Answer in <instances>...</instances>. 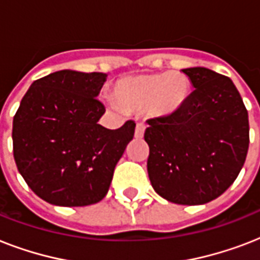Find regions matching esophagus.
Returning a JSON list of instances; mask_svg holds the SVG:
<instances>
[{
	"instance_id": "34e87169",
	"label": "esophagus",
	"mask_w": 260,
	"mask_h": 260,
	"mask_svg": "<svg viewBox=\"0 0 260 260\" xmlns=\"http://www.w3.org/2000/svg\"><path fill=\"white\" fill-rule=\"evenodd\" d=\"M144 131H146V125L143 122H139L136 125V129H135V138L136 139H143L144 136Z\"/></svg>"
}]
</instances>
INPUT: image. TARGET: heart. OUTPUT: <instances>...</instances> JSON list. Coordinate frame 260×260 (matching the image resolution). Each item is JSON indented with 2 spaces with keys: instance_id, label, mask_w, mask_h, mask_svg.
<instances>
[{
  "instance_id": "1",
  "label": "heart",
  "mask_w": 260,
  "mask_h": 260,
  "mask_svg": "<svg viewBox=\"0 0 260 260\" xmlns=\"http://www.w3.org/2000/svg\"><path fill=\"white\" fill-rule=\"evenodd\" d=\"M113 95L124 109H143L151 105L155 116L167 117L186 105L190 81L178 71L125 77L114 83Z\"/></svg>"
}]
</instances>
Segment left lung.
Segmentation results:
<instances>
[{
  "label": "left lung",
  "mask_w": 260,
  "mask_h": 260,
  "mask_svg": "<svg viewBox=\"0 0 260 260\" xmlns=\"http://www.w3.org/2000/svg\"><path fill=\"white\" fill-rule=\"evenodd\" d=\"M194 90L178 113L148 120L151 185L167 201L202 205L238 178L250 144L248 112L228 77L183 69Z\"/></svg>",
  "instance_id": "obj_1"
}]
</instances>
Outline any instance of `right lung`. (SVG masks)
<instances>
[{
	"label": "right lung",
	"mask_w": 260,
	"mask_h": 260,
	"mask_svg": "<svg viewBox=\"0 0 260 260\" xmlns=\"http://www.w3.org/2000/svg\"><path fill=\"white\" fill-rule=\"evenodd\" d=\"M104 73L62 70L35 81L13 118V155L36 196L58 206L100 202L114 167L134 139V121L118 129L98 124Z\"/></svg>",
	"instance_id": "obj_1"
}]
</instances>
